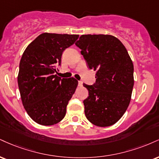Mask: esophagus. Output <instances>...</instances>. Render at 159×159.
Returning a JSON list of instances; mask_svg holds the SVG:
<instances>
[{"label": "esophagus", "instance_id": "34e87169", "mask_svg": "<svg viewBox=\"0 0 159 159\" xmlns=\"http://www.w3.org/2000/svg\"><path fill=\"white\" fill-rule=\"evenodd\" d=\"M82 85H83V82L81 81H78V86H79V87H82Z\"/></svg>", "mask_w": 159, "mask_h": 159}]
</instances>
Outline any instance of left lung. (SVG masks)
<instances>
[{
  "mask_svg": "<svg viewBox=\"0 0 159 159\" xmlns=\"http://www.w3.org/2000/svg\"><path fill=\"white\" fill-rule=\"evenodd\" d=\"M75 45L88 66L96 70L93 85L84 84L89 96L84 100L86 117L98 127H109L121 118L130 102L134 85L133 61L117 38L83 35Z\"/></svg>",
  "mask_w": 159,
  "mask_h": 159,
  "instance_id": "1",
  "label": "left lung"
}]
</instances>
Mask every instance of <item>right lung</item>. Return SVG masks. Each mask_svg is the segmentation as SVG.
Listing matches in <instances>:
<instances>
[{"mask_svg":"<svg viewBox=\"0 0 159 159\" xmlns=\"http://www.w3.org/2000/svg\"><path fill=\"white\" fill-rule=\"evenodd\" d=\"M78 37L46 32L25 49L19 65L18 84L24 109L36 123L53 125L66 115L78 81L74 78L61 79L55 73L61 66L64 51Z\"/></svg>","mask_w":159,"mask_h":159,"instance_id":"1","label":"right lung"}]
</instances>
